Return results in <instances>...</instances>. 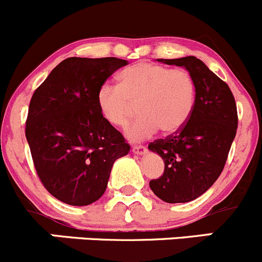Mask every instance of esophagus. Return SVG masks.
Returning a JSON list of instances; mask_svg holds the SVG:
<instances>
[{
	"mask_svg": "<svg viewBox=\"0 0 262 262\" xmlns=\"http://www.w3.org/2000/svg\"><path fill=\"white\" fill-rule=\"evenodd\" d=\"M132 152L137 155H144L146 152V147L142 146V145H137V146L132 147Z\"/></svg>",
	"mask_w": 262,
	"mask_h": 262,
	"instance_id": "esophagus-1",
	"label": "esophagus"
}]
</instances>
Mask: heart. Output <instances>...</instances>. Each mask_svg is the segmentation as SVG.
Returning a JSON list of instances; mask_svg holds the SVG:
<instances>
[{"mask_svg": "<svg viewBox=\"0 0 262 262\" xmlns=\"http://www.w3.org/2000/svg\"><path fill=\"white\" fill-rule=\"evenodd\" d=\"M195 81L190 72L139 62L123 70L118 88L104 84L97 95L100 115L110 125L125 127L137 105L140 117L126 130L131 141H142L158 130L173 134L186 125L195 104Z\"/></svg>", "mask_w": 262, "mask_h": 262, "instance_id": "1", "label": "heart"}]
</instances>
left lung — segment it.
<instances>
[{
  "mask_svg": "<svg viewBox=\"0 0 262 262\" xmlns=\"http://www.w3.org/2000/svg\"><path fill=\"white\" fill-rule=\"evenodd\" d=\"M157 61L187 70L196 94L186 125L149 145L164 162L163 176L149 185L165 203H188L206 192L222 173L237 132V107L229 86L196 57Z\"/></svg>",
  "mask_w": 262,
  "mask_h": 262,
  "instance_id": "8db88e82",
  "label": "left lung"
}]
</instances>
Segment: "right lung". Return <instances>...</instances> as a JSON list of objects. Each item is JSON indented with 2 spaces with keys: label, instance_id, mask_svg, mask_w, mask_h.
Instances as JSON below:
<instances>
[{
  "label": "right lung",
  "instance_id": "add662e5",
  "mask_svg": "<svg viewBox=\"0 0 262 262\" xmlns=\"http://www.w3.org/2000/svg\"><path fill=\"white\" fill-rule=\"evenodd\" d=\"M126 64L116 57H70L33 94L25 135L44 187L62 203L85 206L99 200L113 163L130 151L97 104L100 86Z\"/></svg>",
  "mask_w": 262,
  "mask_h": 262
}]
</instances>
